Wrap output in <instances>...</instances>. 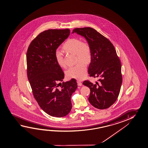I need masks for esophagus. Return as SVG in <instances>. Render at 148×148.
Masks as SVG:
<instances>
[{"instance_id": "34e87169", "label": "esophagus", "mask_w": 148, "mask_h": 148, "mask_svg": "<svg viewBox=\"0 0 148 148\" xmlns=\"http://www.w3.org/2000/svg\"><path fill=\"white\" fill-rule=\"evenodd\" d=\"M77 85H78V86H82V82H81V81H77Z\"/></svg>"}]
</instances>
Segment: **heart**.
Returning a JSON list of instances; mask_svg holds the SVG:
<instances>
[{
  "label": "heart",
  "mask_w": 148,
  "mask_h": 148,
  "mask_svg": "<svg viewBox=\"0 0 148 148\" xmlns=\"http://www.w3.org/2000/svg\"><path fill=\"white\" fill-rule=\"evenodd\" d=\"M62 49L66 53L75 54L77 61L83 62H79L68 68L66 71L67 77L77 80L84 79L86 75L87 67L84 62L88 63L91 59V50L89 44L87 42H82L77 38H71L64 44ZM54 56L59 66L62 67H65L63 55L61 52L56 50Z\"/></svg>",
  "instance_id": "b5f03b06"
}]
</instances>
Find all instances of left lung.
I'll return each instance as SVG.
<instances>
[{
    "label": "left lung",
    "mask_w": 148,
    "mask_h": 148,
    "mask_svg": "<svg viewBox=\"0 0 148 148\" xmlns=\"http://www.w3.org/2000/svg\"><path fill=\"white\" fill-rule=\"evenodd\" d=\"M86 40L91 50V61L88 73L90 77H99L100 84L85 81L89 87L88 101L98 109L110 108L117 100L122 84L121 65L112 42L94 29L90 27L73 29Z\"/></svg>",
    "instance_id": "8db88e82"
}]
</instances>
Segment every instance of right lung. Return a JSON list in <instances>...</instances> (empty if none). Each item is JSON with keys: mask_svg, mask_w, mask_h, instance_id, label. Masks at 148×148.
Returning a JSON list of instances; mask_svg holds the SVG:
<instances>
[{"mask_svg": "<svg viewBox=\"0 0 148 148\" xmlns=\"http://www.w3.org/2000/svg\"><path fill=\"white\" fill-rule=\"evenodd\" d=\"M69 34L68 29L44 31L31 42L27 52V75L34 97L45 113L56 117L71 112V97L77 87L75 79L60 83L64 73L54 56Z\"/></svg>", "mask_w": 148, "mask_h": 148, "instance_id": "right-lung-1", "label": "right lung"}]
</instances>
